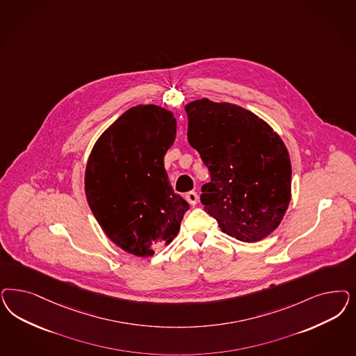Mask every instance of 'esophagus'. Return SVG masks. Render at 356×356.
I'll return each instance as SVG.
<instances>
[{
  "label": "esophagus",
  "mask_w": 356,
  "mask_h": 356,
  "mask_svg": "<svg viewBox=\"0 0 356 356\" xmlns=\"http://www.w3.org/2000/svg\"><path fill=\"white\" fill-rule=\"evenodd\" d=\"M197 199H199V196H197L195 191H190V193L186 194V200H187L191 206H195L196 203H197Z\"/></svg>",
  "instance_id": "34e87169"
}]
</instances>
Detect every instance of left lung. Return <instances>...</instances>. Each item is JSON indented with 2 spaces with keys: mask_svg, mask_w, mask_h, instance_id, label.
I'll return each mask as SVG.
<instances>
[{
  "mask_svg": "<svg viewBox=\"0 0 356 356\" xmlns=\"http://www.w3.org/2000/svg\"><path fill=\"white\" fill-rule=\"evenodd\" d=\"M190 145L211 175L200 202L218 227L242 242L277 228L291 200V161L274 129L255 114L207 98L184 107Z\"/></svg>",
  "mask_w": 356,
  "mask_h": 356,
  "instance_id": "8db88e82",
  "label": "left lung"
}]
</instances>
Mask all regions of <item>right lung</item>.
<instances>
[{
  "mask_svg": "<svg viewBox=\"0 0 356 356\" xmlns=\"http://www.w3.org/2000/svg\"><path fill=\"white\" fill-rule=\"evenodd\" d=\"M175 134L170 111L135 106L104 131L88 161L85 191L92 215L129 254L149 257L170 243L190 208L172 191L163 166Z\"/></svg>",
  "mask_w": 356,
  "mask_h": 356,
  "instance_id": "add662e5",
  "label": "right lung"
}]
</instances>
